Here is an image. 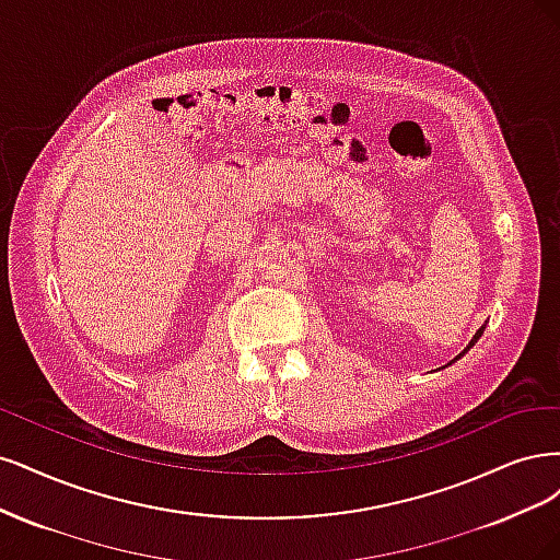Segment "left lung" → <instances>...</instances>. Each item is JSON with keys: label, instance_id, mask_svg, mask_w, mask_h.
<instances>
[{"label": "left lung", "instance_id": "left-lung-1", "mask_svg": "<svg viewBox=\"0 0 560 560\" xmlns=\"http://www.w3.org/2000/svg\"><path fill=\"white\" fill-rule=\"evenodd\" d=\"M483 328H486V326H481V328H479V330H477V332H475V337H472V339H470V345H467V347H465V349H463V351H460V353H458V355H456V358H454V360H451V363H456V360H460V358H463V355H465V353H467V351H470V349H472V347H475V345H477V339H479V337H481V335H483ZM451 363H446V365H451ZM446 365H444V368H446Z\"/></svg>", "mask_w": 560, "mask_h": 560}]
</instances>
